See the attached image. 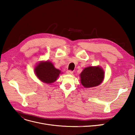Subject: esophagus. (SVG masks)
Masks as SVG:
<instances>
[{
    "label": "esophagus",
    "instance_id": "1",
    "mask_svg": "<svg viewBox=\"0 0 135 135\" xmlns=\"http://www.w3.org/2000/svg\"><path fill=\"white\" fill-rule=\"evenodd\" d=\"M66 73H67V74H72L73 73V71H72V70H67V71L66 72Z\"/></svg>",
    "mask_w": 135,
    "mask_h": 135
}]
</instances>
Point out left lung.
<instances>
[{"mask_svg": "<svg viewBox=\"0 0 135 135\" xmlns=\"http://www.w3.org/2000/svg\"><path fill=\"white\" fill-rule=\"evenodd\" d=\"M104 76V73L100 67H89L80 75L81 83L85 88L96 86L102 82Z\"/></svg>", "mask_w": 135, "mask_h": 135, "instance_id": "left-lung-1", "label": "left lung"}]
</instances>
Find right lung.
I'll return each instance as SVG.
<instances>
[{
    "label": "right lung",
    "mask_w": 135,
    "mask_h": 135,
    "mask_svg": "<svg viewBox=\"0 0 135 135\" xmlns=\"http://www.w3.org/2000/svg\"><path fill=\"white\" fill-rule=\"evenodd\" d=\"M35 73L41 81L50 84L56 80L61 71L55 68L52 63L46 61L39 63L35 68Z\"/></svg>",
    "instance_id": "add662e5"
}]
</instances>
